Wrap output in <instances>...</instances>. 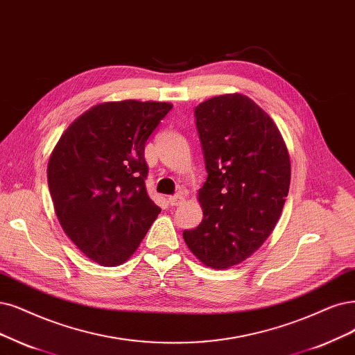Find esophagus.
<instances>
[{"instance_id": "obj_1", "label": "esophagus", "mask_w": 355, "mask_h": 355, "mask_svg": "<svg viewBox=\"0 0 355 355\" xmlns=\"http://www.w3.org/2000/svg\"><path fill=\"white\" fill-rule=\"evenodd\" d=\"M182 202H184V196H182V194L169 196V198H168V203L171 206H180Z\"/></svg>"}]
</instances>
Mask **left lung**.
<instances>
[{
  "mask_svg": "<svg viewBox=\"0 0 355 355\" xmlns=\"http://www.w3.org/2000/svg\"><path fill=\"white\" fill-rule=\"evenodd\" d=\"M207 178L203 219L182 237L203 265L228 269L250 257L278 224L291 162L272 118L248 96L228 94L194 110Z\"/></svg>",
  "mask_w": 355,
  "mask_h": 355,
  "instance_id": "8db88e82",
  "label": "left lung"
}]
</instances>
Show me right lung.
<instances>
[{"instance_id":"1","label":"right lung","mask_w":355,"mask_h":355,"mask_svg":"<svg viewBox=\"0 0 355 355\" xmlns=\"http://www.w3.org/2000/svg\"><path fill=\"white\" fill-rule=\"evenodd\" d=\"M171 108L133 99L95 105L49 156L48 187L61 228L102 266L124 263L161 212L144 184V144Z\"/></svg>"}]
</instances>
